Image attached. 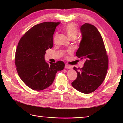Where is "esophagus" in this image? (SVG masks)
<instances>
[{
    "instance_id": "obj_1",
    "label": "esophagus",
    "mask_w": 123,
    "mask_h": 123,
    "mask_svg": "<svg viewBox=\"0 0 123 123\" xmlns=\"http://www.w3.org/2000/svg\"><path fill=\"white\" fill-rule=\"evenodd\" d=\"M65 69H71L72 68V67L70 66V65H65Z\"/></svg>"
}]
</instances>
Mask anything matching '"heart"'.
Here are the masks:
<instances>
[{"label": "heart", "instance_id": "heart-1", "mask_svg": "<svg viewBox=\"0 0 123 123\" xmlns=\"http://www.w3.org/2000/svg\"><path fill=\"white\" fill-rule=\"evenodd\" d=\"M65 31L68 37L71 39H74L78 34V30L75 25L69 24L66 26Z\"/></svg>", "mask_w": 123, "mask_h": 123}]
</instances>
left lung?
Segmentation results:
<instances>
[{
	"label": "left lung",
	"instance_id": "1",
	"mask_svg": "<svg viewBox=\"0 0 123 123\" xmlns=\"http://www.w3.org/2000/svg\"><path fill=\"white\" fill-rule=\"evenodd\" d=\"M82 38L76 56L84 59L81 69L73 67L77 74L72 87L85 94L94 91L102 84L108 67V58L103 40L93 25L85 23L80 28Z\"/></svg>",
	"mask_w": 123,
	"mask_h": 123
}]
</instances>
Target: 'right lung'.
Wrapping results in <instances>:
<instances>
[{"instance_id": "add662e5", "label": "right lung", "mask_w": 123, "mask_h": 123, "mask_svg": "<svg viewBox=\"0 0 123 123\" xmlns=\"http://www.w3.org/2000/svg\"><path fill=\"white\" fill-rule=\"evenodd\" d=\"M60 23L44 22L33 26L20 39L15 53L17 73L23 82L34 90H42L52 84L64 62H46V51L53 46V36Z\"/></svg>"}]
</instances>
